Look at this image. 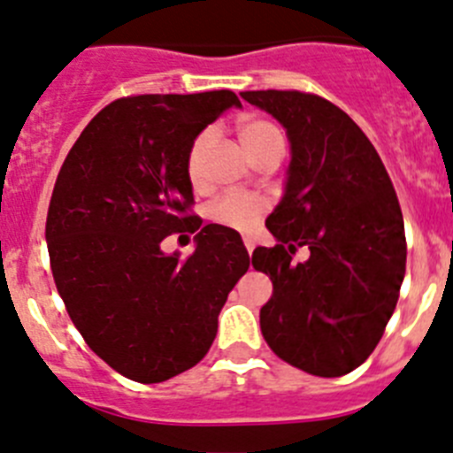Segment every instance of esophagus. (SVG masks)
Listing matches in <instances>:
<instances>
[{
  "instance_id": "esophagus-1",
  "label": "esophagus",
  "mask_w": 453,
  "mask_h": 453,
  "mask_svg": "<svg viewBox=\"0 0 453 453\" xmlns=\"http://www.w3.org/2000/svg\"><path fill=\"white\" fill-rule=\"evenodd\" d=\"M243 243H246V250L252 255V250H255V239H250V236H246V239H243Z\"/></svg>"
}]
</instances>
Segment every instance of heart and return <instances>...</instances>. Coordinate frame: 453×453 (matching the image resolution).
Instances as JSON below:
<instances>
[{"label": "heart", "instance_id": "b5f03b06", "mask_svg": "<svg viewBox=\"0 0 453 453\" xmlns=\"http://www.w3.org/2000/svg\"><path fill=\"white\" fill-rule=\"evenodd\" d=\"M236 133L242 140L243 149L250 156V160L264 156L273 149H284V137L275 124L266 119H257V117H243L236 124ZM211 146V133L203 130L196 140L191 142L189 153H187V176L194 185L201 182L203 160H205L207 149ZM264 211V203L259 198L243 196V194H232V196L219 198L210 207V219L219 226L234 227V230H252L259 223Z\"/></svg>", "mask_w": 453, "mask_h": 453}]
</instances>
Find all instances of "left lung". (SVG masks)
<instances>
[{"label":"left lung","mask_w":453,"mask_h":453,"mask_svg":"<svg viewBox=\"0 0 453 453\" xmlns=\"http://www.w3.org/2000/svg\"><path fill=\"white\" fill-rule=\"evenodd\" d=\"M243 99L287 130L291 162L266 227L275 248H255L271 275L259 311L277 357L316 377H341L377 348L406 271L404 219L386 166L343 110L304 92L257 89ZM310 248L307 263L290 259Z\"/></svg>","instance_id":"obj_1"}]
</instances>
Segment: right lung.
Masks as SVG:
<instances>
[{"instance_id": "1", "label": "right lung", "mask_w": 453, "mask_h": 453, "mask_svg": "<svg viewBox=\"0 0 453 453\" xmlns=\"http://www.w3.org/2000/svg\"><path fill=\"white\" fill-rule=\"evenodd\" d=\"M230 89L142 95L105 105L85 126L56 178L47 248L56 288L89 349L140 384L196 365L250 255L239 232L202 227L187 260L161 239L185 226L194 203L191 142L227 108Z\"/></svg>"}]
</instances>
